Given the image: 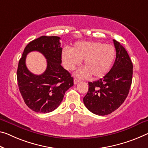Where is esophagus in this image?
Listing matches in <instances>:
<instances>
[{"label": "esophagus", "instance_id": "esophagus-1", "mask_svg": "<svg viewBox=\"0 0 148 148\" xmlns=\"http://www.w3.org/2000/svg\"><path fill=\"white\" fill-rule=\"evenodd\" d=\"M79 81H80V80H79V79H77L76 78L74 79V84H75V85H76V84L78 83Z\"/></svg>", "mask_w": 148, "mask_h": 148}]
</instances>
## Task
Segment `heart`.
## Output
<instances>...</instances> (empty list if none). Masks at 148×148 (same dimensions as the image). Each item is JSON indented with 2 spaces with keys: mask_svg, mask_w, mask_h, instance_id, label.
I'll list each match as a JSON object with an SVG mask.
<instances>
[{
  "mask_svg": "<svg viewBox=\"0 0 148 148\" xmlns=\"http://www.w3.org/2000/svg\"><path fill=\"white\" fill-rule=\"evenodd\" d=\"M116 57L113 45L101 42H79L71 50L64 49L61 53L63 65L69 71L75 69L83 60V68L76 72L79 77L99 79L109 71Z\"/></svg>",
  "mask_w": 148,
  "mask_h": 148,
  "instance_id": "obj_1",
  "label": "heart"
}]
</instances>
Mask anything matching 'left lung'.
Instances as JSON below:
<instances>
[{
  "instance_id": "left-lung-1",
  "label": "left lung",
  "mask_w": 148,
  "mask_h": 148,
  "mask_svg": "<svg viewBox=\"0 0 148 148\" xmlns=\"http://www.w3.org/2000/svg\"><path fill=\"white\" fill-rule=\"evenodd\" d=\"M116 57L112 67L103 78L89 82L83 103L90 112L107 115L119 108L128 96L132 81L133 65L124 47L113 40Z\"/></svg>"
}]
</instances>
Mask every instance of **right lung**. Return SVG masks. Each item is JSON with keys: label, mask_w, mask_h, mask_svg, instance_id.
I'll list each match as a JSON object with an SVG mask.
<instances>
[{"label": "right lung", "mask_w": 148, "mask_h": 148, "mask_svg": "<svg viewBox=\"0 0 148 148\" xmlns=\"http://www.w3.org/2000/svg\"><path fill=\"white\" fill-rule=\"evenodd\" d=\"M58 36H45L34 40L25 47L17 69V81L24 103L36 112L48 113L60 106L65 92L73 85V78L61 65L62 48ZM36 51L47 60V68L38 76L25 65L27 54Z\"/></svg>", "instance_id": "add662e5"}]
</instances>
